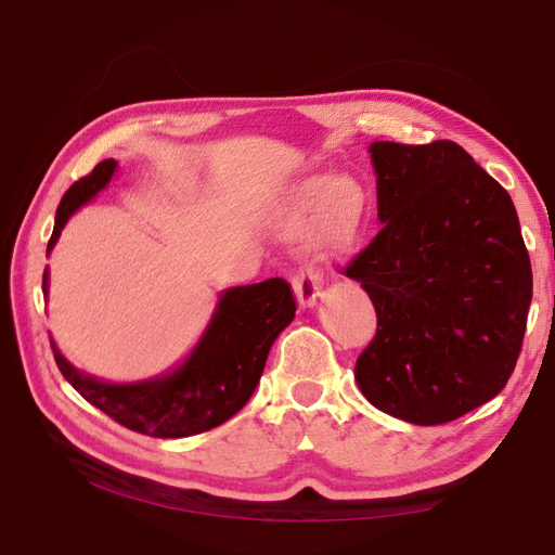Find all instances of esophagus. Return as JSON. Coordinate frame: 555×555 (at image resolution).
<instances>
[{
    "mask_svg": "<svg viewBox=\"0 0 555 555\" xmlns=\"http://www.w3.org/2000/svg\"><path fill=\"white\" fill-rule=\"evenodd\" d=\"M322 284H324V274L312 264L302 267L298 274L293 276V291H296L298 302L302 308H310V305H314L317 298L322 296Z\"/></svg>",
    "mask_w": 555,
    "mask_h": 555,
    "instance_id": "esophagus-1",
    "label": "esophagus"
}]
</instances>
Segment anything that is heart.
<instances>
[{"mask_svg": "<svg viewBox=\"0 0 555 555\" xmlns=\"http://www.w3.org/2000/svg\"><path fill=\"white\" fill-rule=\"evenodd\" d=\"M367 217V191L348 173L302 181L274 211V229L284 238L308 241L317 250L340 253L356 243Z\"/></svg>", "mask_w": 555, "mask_h": 555, "instance_id": "b5f03b06", "label": "heart"}]
</instances>
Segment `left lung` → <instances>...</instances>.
<instances>
[{
    "mask_svg": "<svg viewBox=\"0 0 555 555\" xmlns=\"http://www.w3.org/2000/svg\"><path fill=\"white\" fill-rule=\"evenodd\" d=\"M370 152L384 227L344 271L376 310L356 379L374 408L434 427L508 384L532 264L508 191L453 140Z\"/></svg>",
    "mask_w": 555,
    "mask_h": 555,
    "instance_id": "obj_1",
    "label": "left lung"
}]
</instances>
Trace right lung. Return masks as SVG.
<instances>
[{"label":"right lung","instance_id":"right-lung-1","mask_svg":"<svg viewBox=\"0 0 555 555\" xmlns=\"http://www.w3.org/2000/svg\"><path fill=\"white\" fill-rule=\"evenodd\" d=\"M114 169L116 162L104 159L68 188L56 207L47 253L54 247L68 217L109 183ZM42 291L47 293V269ZM293 317L296 298L284 279L229 288L221 293L207 332L181 367L138 384L100 382L66 362L54 340L52 350L64 379L104 415L155 439H183L219 427L250 400L271 344Z\"/></svg>","mask_w":555,"mask_h":555}]
</instances>
